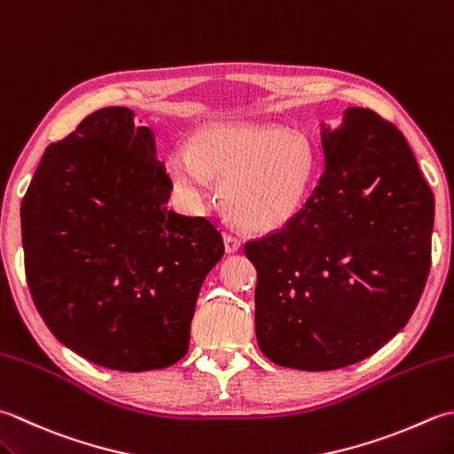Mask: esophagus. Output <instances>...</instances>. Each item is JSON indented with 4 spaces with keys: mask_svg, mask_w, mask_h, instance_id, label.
I'll list each match as a JSON object with an SVG mask.
<instances>
[{
    "mask_svg": "<svg viewBox=\"0 0 454 454\" xmlns=\"http://www.w3.org/2000/svg\"><path fill=\"white\" fill-rule=\"evenodd\" d=\"M224 246H226L228 254H234L239 250V247H242V239L236 238L234 234H224Z\"/></svg>",
    "mask_w": 454,
    "mask_h": 454,
    "instance_id": "34e87169",
    "label": "esophagus"
}]
</instances>
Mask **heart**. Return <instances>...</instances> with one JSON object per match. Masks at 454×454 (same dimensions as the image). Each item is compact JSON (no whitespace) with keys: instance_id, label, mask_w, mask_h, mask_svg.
Returning <instances> with one entry per match:
<instances>
[{"instance_id":"heart-1","label":"heart","mask_w":454,"mask_h":454,"mask_svg":"<svg viewBox=\"0 0 454 454\" xmlns=\"http://www.w3.org/2000/svg\"><path fill=\"white\" fill-rule=\"evenodd\" d=\"M167 173L189 204H197L222 183L228 215L257 234L287 228L313 194L318 179L317 149L303 133L252 123H208L191 147H176Z\"/></svg>"}]
</instances>
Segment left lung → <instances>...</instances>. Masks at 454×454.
<instances>
[{
	"label": "left lung",
	"instance_id": "left-lung-1",
	"mask_svg": "<svg viewBox=\"0 0 454 454\" xmlns=\"http://www.w3.org/2000/svg\"><path fill=\"white\" fill-rule=\"evenodd\" d=\"M325 171L281 232L247 242L255 334L271 362L339 370L410 321L427 281L434 199L403 133L374 112L321 121Z\"/></svg>",
	"mask_w": 454,
	"mask_h": 454
}]
</instances>
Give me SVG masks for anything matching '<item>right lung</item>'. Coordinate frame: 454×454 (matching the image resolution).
<instances>
[{
	"label": "right lung",
	"mask_w": 454,
	"mask_h": 454,
	"mask_svg": "<svg viewBox=\"0 0 454 454\" xmlns=\"http://www.w3.org/2000/svg\"><path fill=\"white\" fill-rule=\"evenodd\" d=\"M155 131L102 108L44 149L21 204L25 275L51 333L120 372L179 362L202 281L224 255L218 228L168 210Z\"/></svg>",
	"instance_id": "obj_1"
}]
</instances>
